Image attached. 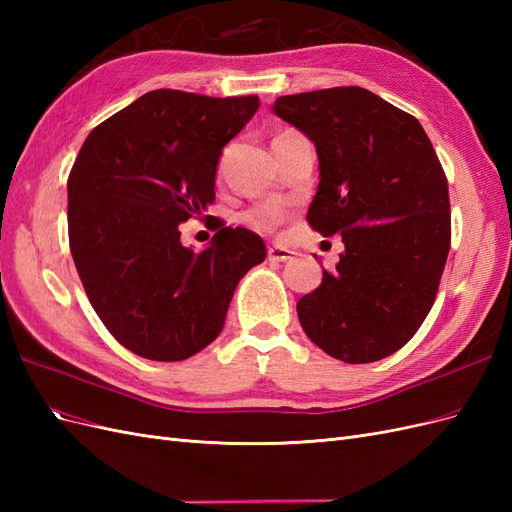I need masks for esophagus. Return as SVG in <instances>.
Returning a JSON list of instances; mask_svg holds the SVG:
<instances>
[{
	"mask_svg": "<svg viewBox=\"0 0 512 512\" xmlns=\"http://www.w3.org/2000/svg\"><path fill=\"white\" fill-rule=\"evenodd\" d=\"M294 252L288 250V247H280V245H271L267 250V258L273 260V262H288L292 260Z\"/></svg>",
	"mask_w": 512,
	"mask_h": 512,
	"instance_id": "1",
	"label": "esophagus"
}]
</instances>
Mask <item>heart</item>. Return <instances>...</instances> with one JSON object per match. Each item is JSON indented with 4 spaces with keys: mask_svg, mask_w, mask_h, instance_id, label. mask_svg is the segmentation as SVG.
Here are the masks:
<instances>
[{
    "mask_svg": "<svg viewBox=\"0 0 512 512\" xmlns=\"http://www.w3.org/2000/svg\"><path fill=\"white\" fill-rule=\"evenodd\" d=\"M292 132L294 130L277 132L273 136V141H275V138L288 136ZM284 218H286V209L280 203H265V205H258V207H254V209H250V211L245 213V222L250 224V226H254V228H258V230H273V228H277V226L282 224Z\"/></svg>",
    "mask_w": 512,
    "mask_h": 512,
    "instance_id": "heart-1",
    "label": "heart"
}]
</instances>
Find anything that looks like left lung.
<instances>
[{
	"label": "left lung",
	"mask_w": 512,
	"mask_h": 512,
	"mask_svg": "<svg viewBox=\"0 0 512 512\" xmlns=\"http://www.w3.org/2000/svg\"><path fill=\"white\" fill-rule=\"evenodd\" d=\"M273 111L318 149L307 224L346 245L299 299L301 327L333 359L380 361L410 342L436 301L451 247L444 168L418 119L363 87L282 96Z\"/></svg>",
	"instance_id": "left-lung-1"
}]
</instances>
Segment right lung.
Returning a JSON list of instances; mask_svg holds the SVG:
<instances>
[{"mask_svg": "<svg viewBox=\"0 0 512 512\" xmlns=\"http://www.w3.org/2000/svg\"><path fill=\"white\" fill-rule=\"evenodd\" d=\"M258 96L156 89L89 132L68 177V239L87 299L117 342L151 361H183L220 335L241 277L267 247L205 215L224 145ZM216 230L200 255L181 221Z\"/></svg>", "mask_w": 512, "mask_h": 512, "instance_id": "1", "label": "right lung"}]
</instances>
